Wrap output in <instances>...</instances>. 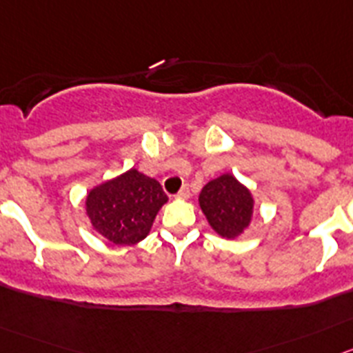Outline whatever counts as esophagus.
<instances>
[{"instance_id": "1", "label": "esophagus", "mask_w": 353, "mask_h": 353, "mask_svg": "<svg viewBox=\"0 0 353 353\" xmlns=\"http://www.w3.org/2000/svg\"><path fill=\"white\" fill-rule=\"evenodd\" d=\"M177 199H183V200L190 199V186H188V184H184L183 188L179 190V193H177Z\"/></svg>"}]
</instances>
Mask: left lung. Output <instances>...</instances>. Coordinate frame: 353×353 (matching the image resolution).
Listing matches in <instances>:
<instances>
[{
    "label": "left lung",
    "mask_w": 353,
    "mask_h": 353,
    "mask_svg": "<svg viewBox=\"0 0 353 353\" xmlns=\"http://www.w3.org/2000/svg\"><path fill=\"white\" fill-rule=\"evenodd\" d=\"M199 205L218 236L236 239L252 223L255 196L246 184L227 172L205 184L199 195Z\"/></svg>",
    "instance_id": "obj_1"
}]
</instances>
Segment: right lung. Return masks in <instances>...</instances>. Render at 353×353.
I'll return each instance as SVG.
<instances>
[{"label": "right lung", "mask_w": 353, "mask_h": 353, "mask_svg": "<svg viewBox=\"0 0 353 353\" xmlns=\"http://www.w3.org/2000/svg\"><path fill=\"white\" fill-rule=\"evenodd\" d=\"M167 200L157 179L130 169L93 186L84 205L97 234L117 246H132L148 237Z\"/></svg>", "instance_id": "add662e5"}]
</instances>
